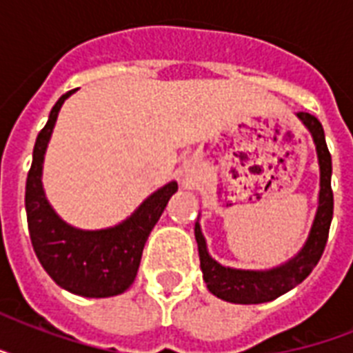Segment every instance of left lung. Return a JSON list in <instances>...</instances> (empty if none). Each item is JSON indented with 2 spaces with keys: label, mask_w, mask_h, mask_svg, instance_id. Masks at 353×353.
Returning a JSON list of instances; mask_svg holds the SVG:
<instances>
[{
  "label": "left lung",
  "mask_w": 353,
  "mask_h": 353,
  "mask_svg": "<svg viewBox=\"0 0 353 353\" xmlns=\"http://www.w3.org/2000/svg\"><path fill=\"white\" fill-rule=\"evenodd\" d=\"M296 119L312 133L315 152H317L319 172H321V190L319 205L312 229L301 251L295 256L285 260L276 268L269 269H236L223 265L210 256L207 249L199 218L194 227V234L198 241L199 265L207 284V290L221 301L232 304H262L271 302L299 285L307 274L312 273L323 256L324 247L328 241L330 223L334 218V192H332V155L326 146L323 124L310 113H296Z\"/></svg>",
  "instance_id": "left-lung-1"
}]
</instances>
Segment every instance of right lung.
Segmentation results:
<instances>
[{
  "label": "right lung",
  "instance_id": "1",
  "mask_svg": "<svg viewBox=\"0 0 353 353\" xmlns=\"http://www.w3.org/2000/svg\"><path fill=\"white\" fill-rule=\"evenodd\" d=\"M71 95L73 91L58 99L36 139L25 187L29 234L41 268L60 288L80 296L106 299L121 295L133 284L144 243L172 194L177 192V183L170 181L157 188L117 225L90 231L63 221L47 199L41 176L58 112Z\"/></svg>",
  "mask_w": 353,
  "mask_h": 353
}]
</instances>
